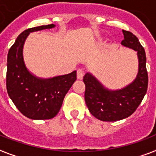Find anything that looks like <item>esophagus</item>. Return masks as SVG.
Instances as JSON below:
<instances>
[{
    "mask_svg": "<svg viewBox=\"0 0 156 156\" xmlns=\"http://www.w3.org/2000/svg\"><path fill=\"white\" fill-rule=\"evenodd\" d=\"M84 76V71L83 69H78V71H77V78L78 79H83Z\"/></svg>",
    "mask_w": 156,
    "mask_h": 156,
    "instance_id": "1",
    "label": "esophagus"
}]
</instances>
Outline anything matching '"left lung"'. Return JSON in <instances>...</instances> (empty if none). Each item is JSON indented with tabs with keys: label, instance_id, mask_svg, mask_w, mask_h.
I'll use <instances>...</instances> for the list:
<instances>
[{
	"label": "left lung",
	"instance_id": "1",
	"mask_svg": "<svg viewBox=\"0 0 156 156\" xmlns=\"http://www.w3.org/2000/svg\"><path fill=\"white\" fill-rule=\"evenodd\" d=\"M122 32L124 40L122 44L136 50L139 58V71L133 83L122 89L110 91L88 73L83 77L86 87L84 98L88 110L96 118L103 122H116L133 114L142 101L148 87L145 49L135 34L124 30Z\"/></svg>",
	"mask_w": 156,
	"mask_h": 156
}]
</instances>
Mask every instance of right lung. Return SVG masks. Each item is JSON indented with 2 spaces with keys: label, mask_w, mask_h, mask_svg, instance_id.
Listing matches in <instances>:
<instances>
[{
  "label": "right lung",
  "mask_w": 156,
  "mask_h": 156,
  "mask_svg": "<svg viewBox=\"0 0 156 156\" xmlns=\"http://www.w3.org/2000/svg\"><path fill=\"white\" fill-rule=\"evenodd\" d=\"M55 27L54 24L30 28L17 37L7 55L6 89L17 109L33 120L51 119L59 112L66 93L76 79V71L49 79L34 77L23 59V45L33 31Z\"/></svg>",
  "instance_id": "add662e5"
}]
</instances>
